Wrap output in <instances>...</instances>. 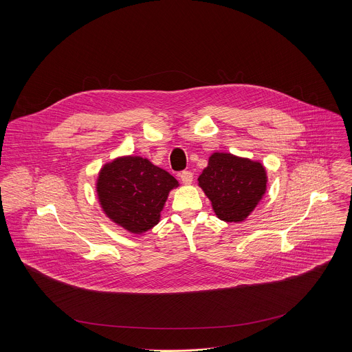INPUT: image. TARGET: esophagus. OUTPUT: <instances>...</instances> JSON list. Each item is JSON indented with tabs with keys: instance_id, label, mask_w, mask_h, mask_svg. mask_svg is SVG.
<instances>
[{
	"instance_id": "34e87169",
	"label": "esophagus",
	"mask_w": 352,
	"mask_h": 352,
	"mask_svg": "<svg viewBox=\"0 0 352 352\" xmlns=\"http://www.w3.org/2000/svg\"><path fill=\"white\" fill-rule=\"evenodd\" d=\"M179 177H180V180L183 182V184H186V186H190V184L192 183V180H194V175H192V172H190V170H183V172H180V173H179Z\"/></svg>"
}]
</instances>
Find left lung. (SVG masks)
I'll return each instance as SVG.
<instances>
[{"label": "left lung", "mask_w": 352, "mask_h": 352, "mask_svg": "<svg viewBox=\"0 0 352 352\" xmlns=\"http://www.w3.org/2000/svg\"><path fill=\"white\" fill-rule=\"evenodd\" d=\"M198 183L219 219L241 222L265 194L267 173L258 161L212 153Z\"/></svg>", "instance_id": "left-lung-1"}]
</instances>
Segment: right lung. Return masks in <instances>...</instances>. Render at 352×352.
<instances>
[{
    "label": "right lung",
    "mask_w": 352,
    "mask_h": 352,
    "mask_svg": "<svg viewBox=\"0 0 352 352\" xmlns=\"http://www.w3.org/2000/svg\"><path fill=\"white\" fill-rule=\"evenodd\" d=\"M179 186L166 170L138 155L118 157L101 168L96 192L105 215L134 234L160 222L169 191Z\"/></svg>",
    "instance_id": "add662e5"
}]
</instances>
